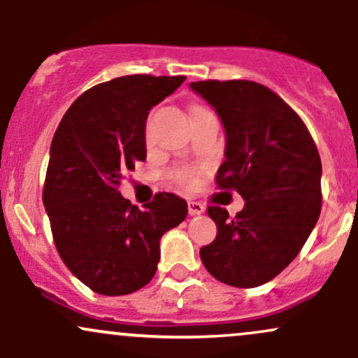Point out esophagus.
<instances>
[{"mask_svg": "<svg viewBox=\"0 0 358 358\" xmlns=\"http://www.w3.org/2000/svg\"><path fill=\"white\" fill-rule=\"evenodd\" d=\"M205 212V207L200 202H188V213L190 215H200Z\"/></svg>", "mask_w": 358, "mask_h": 358, "instance_id": "obj_1", "label": "esophagus"}]
</instances>
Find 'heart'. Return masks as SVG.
Returning <instances> with one entry per match:
<instances>
[{
    "label": "heart",
    "mask_w": 358,
    "mask_h": 358,
    "mask_svg": "<svg viewBox=\"0 0 358 358\" xmlns=\"http://www.w3.org/2000/svg\"><path fill=\"white\" fill-rule=\"evenodd\" d=\"M175 182L180 185H192L193 183V173L187 168H182V170H176L173 175Z\"/></svg>",
    "instance_id": "1"
}]
</instances>
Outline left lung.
<instances>
[{
    "label": "left lung",
    "mask_w": 358,
    "mask_h": 358,
    "mask_svg": "<svg viewBox=\"0 0 358 358\" xmlns=\"http://www.w3.org/2000/svg\"><path fill=\"white\" fill-rule=\"evenodd\" d=\"M190 87L225 127L219 188L245 200L236 217L207 208L217 237L200 249L205 269L229 286L256 287L298 256L322 212V159L301 117L252 80H200Z\"/></svg>",
    "instance_id": "obj_1"
}]
</instances>
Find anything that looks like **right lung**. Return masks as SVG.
Listing matches in <instances>:
<instances>
[{
  "label": "right lung",
  "instance_id": "right-lung-1",
  "mask_svg": "<svg viewBox=\"0 0 358 358\" xmlns=\"http://www.w3.org/2000/svg\"><path fill=\"white\" fill-rule=\"evenodd\" d=\"M185 79L136 73L94 85L53 134L43 185L53 242L73 276L104 296L146 286L159 261V239L188 213L173 193H156L139 210L119 192L134 163L146 159L148 113Z\"/></svg>",
  "mask_w": 358,
  "mask_h": 358
}]
</instances>
